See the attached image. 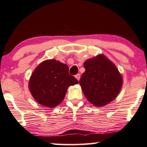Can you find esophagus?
I'll return each mask as SVG.
<instances>
[{"label":"esophagus","instance_id":"1","mask_svg":"<svg viewBox=\"0 0 147 147\" xmlns=\"http://www.w3.org/2000/svg\"><path fill=\"white\" fill-rule=\"evenodd\" d=\"M75 78L78 80H79L80 78V74H76V75L75 76Z\"/></svg>","mask_w":147,"mask_h":147}]
</instances>
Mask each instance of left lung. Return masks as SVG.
Returning <instances> with one entry per match:
<instances>
[{
  "mask_svg": "<svg viewBox=\"0 0 147 147\" xmlns=\"http://www.w3.org/2000/svg\"><path fill=\"white\" fill-rule=\"evenodd\" d=\"M85 71L79 83L89 102L102 107L116 99L120 93L123 78L115 65L104 54L87 59Z\"/></svg>",
  "mask_w": 147,
  "mask_h": 147,
  "instance_id": "left-lung-1",
  "label": "left lung"
}]
</instances>
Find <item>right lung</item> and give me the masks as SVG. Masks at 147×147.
<instances>
[{
    "label": "right lung",
    "mask_w": 147,
    "mask_h": 147,
    "mask_svg": "<svg viewBox=\"0 0 147 147\" xmlns=\"http://www.w3.org/2000/svg\"><path fill=\"white\" fill-rule=\"evenodd\" d=\"M76 84H78V81L69 75L67 65L55 59H49L35 69L28 88L37 103L54 108L63 101L69 86Z\"/></svg>",
    "instance_id": "obj_1"
}]
</instances>
